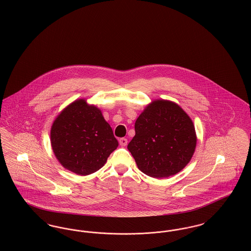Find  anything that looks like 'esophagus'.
I'll list each match as a JSON object with an SVG mask.
<instances>
[{"label":"esophagus","instance_id":"1","mask_svg":"<svg viewBox=\"0 0 251 251\" xmlns=\"http://www.w3.org/2000/svg\"><path fill=\"white\" fill-rule=\"evenodd\" d=\"M127 143H128V140H127V138H124V137H122V138H120V139H119V144H120V146L124 147V146H126V145H127Z\"/></svg>","mask_w":251,"mask_h":251}]
</instances>
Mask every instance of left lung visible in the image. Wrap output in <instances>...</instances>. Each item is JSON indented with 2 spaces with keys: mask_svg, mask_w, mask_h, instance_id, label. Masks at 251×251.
I'll return each instance as SVG.
<instances>
[{
  "mask_svg": "<svg viewBox=\"0 0 251 251\" xmlns=\"http://www.w3.org/2000/svg\"><path fill=\"white\" fill-rule=\"evenodd\" d=\"M135 130L128 150L147 176H174L193 156L197 145L193 121L173 101L156 99L148 104L137 117Z\"/></svg>",
  "mask_w": 251,
  "mask_h": 251,
  "instance_id": "left-lung-1",
  "label": "left lung"
}]
</instances>
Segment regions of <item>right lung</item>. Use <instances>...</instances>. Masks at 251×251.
I'll list each match as a JSON object with an SVG mask.
<instances>
[{"instance_id":"add662e5","label":"right lung","mask_w":251,"mask_h":251,"mask_svg":"<svg viewBox=\"0 0 251 251\" xmlns=\"http://www.w3.org/2000/svg\"><path fill=\"white\" fill-rule=\"evenodd\" d=\"M50 143L60 164L79 176L98 171L118 146L100 109L83 98L56 116L50 129Z\"/></svg>"}]
</instances>
